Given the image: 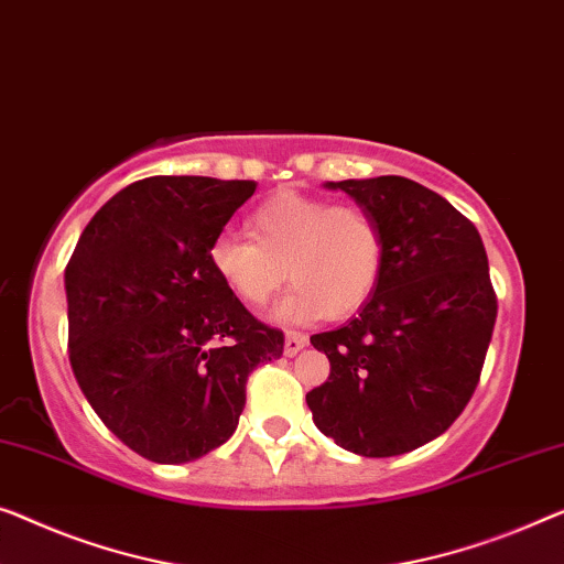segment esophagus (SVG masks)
Masks as SVG:
<instances>
[{"mask_svg":"<svg viewBox=\"0 0 564 564\" xmlns=\"http://www.w3.org/2000/svg\"><path fill=\"white\" fill-rule=\"evenodd\" d=\"M307 346V336L300 330H288V336H284V354L288 356H297L302 348Z\"/></svg>","mask_w":564,"mask_h":564,"instance_id":"1","label":"esophagus"}]
</instances>
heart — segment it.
Returning a JSON list of instances; mask_svg holds the SVG:
<instances>
[{
  "mask_svg": "<svg viewBox=\"0 0 564 564\" xmlns=\"http://www.w3.org/2000/svg\"><path fill=\"white\" fill-rule=\"evenodd\" d=\"M247 228L251 241L216 236L208 259L226 290L249 307H264L290 276L297 288L282 302V317H348L381 280L383 234L366 208L280 193L247 218Z\"/></svg>",
  "mask_w": 564,
  "mask_h": 564,
  "instance_id": "obj_1",
  "label": "heart"
}]
</instances>
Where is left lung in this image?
Segmentation results:
<instances>
[{
    "label": "left lung",
    "instance_id": "left-lung-1",
    "mask_svg": "<svg viewBox=\"0 0 564 564\" xmlns=\"http://www.w3.org/2000/svg\"><path fill=\"white\" fill-rule=\"evenodd\" d=\"M377 218L383 272L371 300L310 343L330 377L307 391L323 435L364 458L410 453L470 402L496 323L478 228L443 195L399 175L328 183Z\"/></svg>",
    "mask_w": 564,
    "mask_h": 564
}]
</instances>
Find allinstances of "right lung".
<instances>
[{
    "instance_id": "1",
    "label": "right lung",
    "mask_w": 564,
    "mask_h": 564,
    "mask_svg": "<svg viewBox=\"0 0 564 564\" xmlns=\"http://www.w3.org/2000/svg\"><path fill=\"white\" fill-rule=\"evenodd\" d=\"M254 191V181L144 177L96 210L65 267L78 387L106 427L152 463L224 445L249 373L284 350V333L259 323L208 259Z\"/></svg>"
}]
</instances>
